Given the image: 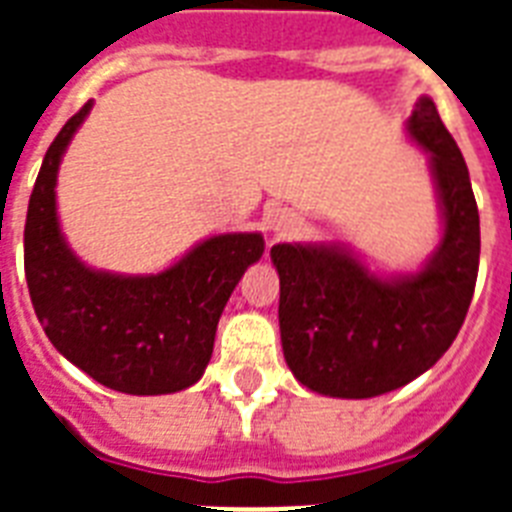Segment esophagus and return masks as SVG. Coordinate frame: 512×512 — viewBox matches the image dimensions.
I'll return each mask as SVG.
<instances>
[{"label": "esophagus", "instance_id": "obj_1", "mask_svg": "<svg viewBox=\"0 0 512 512\" xmlns=\"http://www.w3.org/2000/svg\"><path fill=\"white\" fill-rule=\"evenodd\" d=\"M295 223H297V217L292 215L289 209H279V212L271 217V228L276 233H287L289 228H295Z\"/></svg>", "mask_w": 512, "mask_h": 512}]
</instances>
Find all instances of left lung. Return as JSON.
Listing matches in <instances>:
<instances>
[{"mask_svg":"<svg viewBox=\"0 0 512 512\" xmlns=\"http://www.w3.org/2000/svg\"><path fill=\"white\" fill-rule=\"evenodd\" d=\"M409 132L430 151L444 204V241L425 271L382 281L340 249H271L284 358L324 396L372 398L412 382L444 356L468 316L481 255L468 164L430 98L417 103Z\"/></svg>","mask_w":512,"mask_h":512,"instance_id":"left-lung-1","label":"left lung"}]
</instances>
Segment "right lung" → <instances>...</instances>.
<instances>
[{"label":"right lung","instance_id":"obj_1","mask_svg":"<svg viewBox=\"0 0 512 512\" xmlns=\"http://www.w3.org/2000/svg\"><path fill=\"white\" fill-rule=\"evenodd\" d=\"M90 108L84 103L52 140L28 199V295L44 335L92 380L132 396L175 393L207 369L220 313L263 255V236H212L156 276H111L79 263L60 236L55 177Z\"/></svg>","mask_w":512,"mask_h":512}]
</instances>
